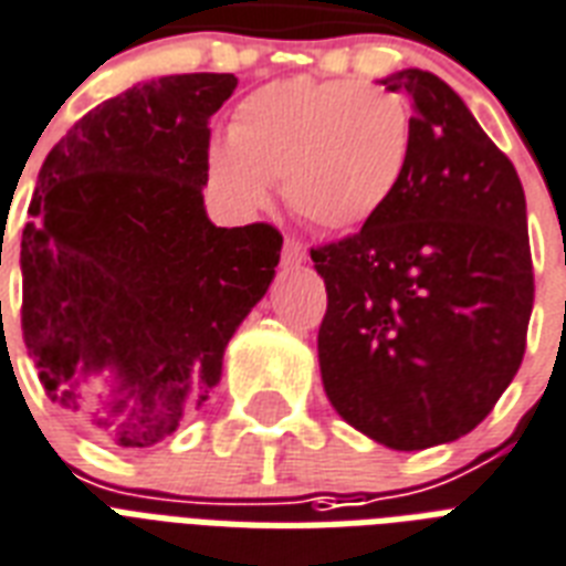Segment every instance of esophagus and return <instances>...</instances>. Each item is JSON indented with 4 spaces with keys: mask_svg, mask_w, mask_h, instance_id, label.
Wrapping results in <instances>:
<instances>
[{
    "mask_svg": "<svg viewBox=\"0 0 566 566\" xmlns=\"http://www.w3.org/2000/svg\"><path fill=\"white\" fill-rule=\"evenodd\" d=\"M283 262H286V265H301V262H306L304 244L295 242V239H286V242H283Z\"/></svg>",
    "mask_w": 566,
    "mask_h": 566,
    "instance_id": "1",
    "label": "esophagus"
}]
</instances>
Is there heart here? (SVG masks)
I'll list each match as a JSON object with an SVG mask.
<instances>
[{
	"instance_id": "obj_1",
	"label": "heart",
	"mask_w": 566,
	"mask_h": 566,
	"mask_svg": "<svg viewBox=\"0 0 566 566\" xmlns=\"http://www.w3.org/2000/svg\"><path fill=\"white\" fill-rule=\"evenodd\" d=\"M410 159V115L360 82H274L235 108L209 147V179L233 212H260L283 179L289 209L324 233L360 230L392 200Z\"/></svg>"
}]
</instances>
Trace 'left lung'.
Returning a JSON list of instances; mask_svg holds the SVG:
<instances>
[{
	"instance_id": "obj_1",
	"label": "left lung",
	"mask_w": 566,
	"mask_h": 566,
	"mask_svg": "<svg viewBox=\"0 0 566 566\" xmlns=\"http://www.w3.org/2000/svg\"><path fill=\"white\" fill-rule=\"evenodd\" d=\"M413 99L410 159L360 233L313 248L327 289L318 366L336 413L396 451L470 433L514 380L534 304L523 182L428 70L380 78Z\"/></svg>"
}]
</instances>
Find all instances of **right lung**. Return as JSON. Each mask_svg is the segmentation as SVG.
Listing matches in <instances>:
<instances>
[{
    "label": "right lung",
    "mask_w": 566,
    "mask_h": 566,
    "mask_svg": "<svg viewBox=\"0 0 566 566\" xmlns=\"http://www.w3.org/2000/svg\"><path fill=\"white\" fill-rule=\"evenodd\" d=\"M235 85L138 82L70 126L38 174L20 244L25 348L46 396L124 449L203 405L280 262L271 223L227 230L206 214L209 120ZM96 374L113 396L91 408L81 389Z\"/></svg>",
    "instance_id": "1"
}]
</instances>
